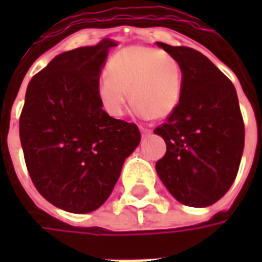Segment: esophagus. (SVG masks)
<instances>
[{
    "instance_id": "esophagus-1",
    "label": "esophagus",
    "mask_w": 262,
    "mask_h": 262,
    "mask_svg": "<svg viewBox=\"0 0 262 262\" xmlns=\"http://www.w3.org/2000/svg\"><path fill=\"white\" fill-rule=\"evenodd\" d=\"M140 132H142L143 136H147V135H150V133H151V129H148V127H143V126H140Z\"/></svg>"
}]
</instances>
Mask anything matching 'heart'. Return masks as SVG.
Returning a JSON list of instances; mask_svg holds the SVG:
<instances>
[{"label":"heart","instance_id":"obj_1","mask_svg":"<svg viewBox=\"0 0 262 262\" xmlns=\"http://www.w3.org/2000/svg\"><path fill=\"white\" fill-rule=\"evenodd\" d=\"M127 90L136 114L164 119L181 99L180 61L165 50L148 46L122 49L109 59L108 71H102L98 78V97L109 115H123Z\"/></svg>","mask_w":262,"mask_h":262}]
</instances>
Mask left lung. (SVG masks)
<instances>
[{"label": "left lung", "instance_id": "1", "mask_svg": "<svg viewBox=\"0 0 262 262\" xmlns=\"http://www.w3.org/2000/svg\"><path fill=\"white\" fill-rule=\"evenodd\" d=\"M157 46L180 61L182 92L176 111L154 130L167 144L156 171L178 202L205 208L230 189L242 161L244 122L236 88L195 49Z\"/></svg>", "mask_w": 262, "mask_h": 262}]
</instances>
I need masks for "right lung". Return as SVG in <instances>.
Masks as SVG:
<instances>
[{"instance_id":"add662e5","label":"right lung","mask_w":262,"mask_h":262,"mask_svg":"<svg viewBox=\"0 0 262 262\" xmlns=\"http://www.w3.org/2000/svg\"><path fill=\"white\" fill-rule=\"evenodd\" d=\"M56 56L29 82L19 118L28 172L46 201L71 213H88L109 198L122 165L140 143L135 123L102 109L98 78L111 48Z\"/></svg>"}]
</instances>
